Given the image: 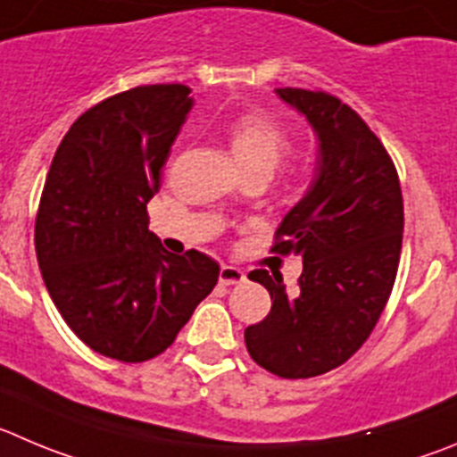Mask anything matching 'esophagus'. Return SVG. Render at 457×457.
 Returning a JSON list of instances; mask_svg holds the SVG:
<instances>
[{
    "instance_id": "1",
    "label": "esophagus",
    "mask_w": 457,
    "mask_h": 457,
    "mask_svg": "<svg viewBox=\"0 0 457 457\" xmlns=\"http://www.w3.org/2000/svg\"><path fill=\"white\" fill-rule=\"evenodd\" d=\"M219 281L220 284H225V287H234V284H241V281H245V272L237 266H220Z\"/></svg>"
}]
</instances>
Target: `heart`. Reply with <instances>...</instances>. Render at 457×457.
I'll return each instance as SVG.
<instances>
[{
  "label": "heart",
  "instance_id": "b5f03b06",
  "mask_svg": "<svg viewBox=\"0 0 457 457\" xmlns=\"http://www.w3.org/2000/svg\"><path fill=\"white\" fill-rule=\"evenodd\" d=\"M288 148L287 130L263 114H243L229 128V151L241 170H266L272 176Z\"/></svg>",
  "mask_w": 457,
  "mask_h": 457
}]
</instances>
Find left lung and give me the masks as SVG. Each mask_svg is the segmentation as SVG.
Here are the masks:
<instances>
[{"label":"left lung","instance_id":"1","mask_svg":"<svg viewBox=\"0 0 457 457\" xmlns=\"http://www.w3.org/2000/svg\"><path fill=\"white\" fill-rule=\"evenodd\" d=\"M318 139L313 178L281 219L275 248L302 259L297 287L253 270L272 309L245 329L254 363L281 378L343 365L368 340L390 297L402 254L403 200L392 160L368 123L336 96L281 87Z\"/></svg>","mask_w":457,"mask_h":457}]
</instances>
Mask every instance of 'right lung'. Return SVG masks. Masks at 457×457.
Wrapping results in <instances>:
<instances>
[{
    "instance_id": "obj_1",
    "label": "right lung",
    "mask_w": 457,
    "mask_h": 457,
    "mask_svg": "<svg viewBox=\"0 0 457 457\" xmlns=\"http://www.w3.org/2000/svg\"><path fill=\"white\" fill-rule=\"evenodd\" d=\"M187 85L110 96L67 130L36 219L42 279L70 329L94 352L142 363L164 352L214 291L219 263L162 248L146 204L194 99Z\"/></svg>"
}]
</instances>
